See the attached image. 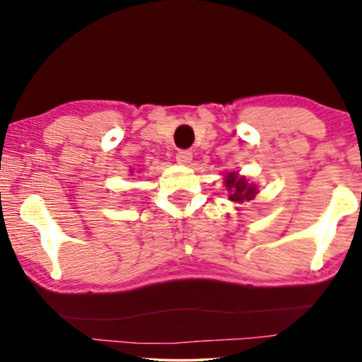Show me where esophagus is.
<instances>
[{
    "mask_svg": "<svg viewBox=\"0 0 362 362\" xmlns=\"http://www.w3.org/2000/svg\"><path fill=\"white\" fill-rule=\"evenodd\" d=\"M176 161L180 163V165H189L192 161V153L187 151V150H181L176 153Z\"/></svg>",
    "mask_w": 362,
    "mask_h": 362,
    "instance_id": "1",
    "label": "esophagus"
}]
</instances>
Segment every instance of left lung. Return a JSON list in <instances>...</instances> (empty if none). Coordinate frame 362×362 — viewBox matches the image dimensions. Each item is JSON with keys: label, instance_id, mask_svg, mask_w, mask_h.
<instances>
[{"label": "left lung", "instance_id": "1", "mask_svg": "<svg viewBox=\"0 0 362 362\" xmlns=\"http://www.w3.org/2000/svg\"><path fill=\"white\" fill-rule=\"evenodd\" d=\"M224 185L227 187V192H229V199L239 202V204L245 201H252L259 192L257 186L252 185L245 176H239V173H227Z\"/></svg>", "mask_w": 362, "mask_h": 362}]
</instances>
